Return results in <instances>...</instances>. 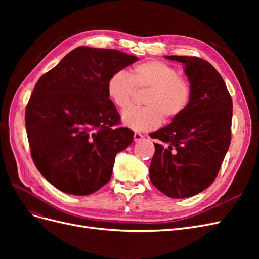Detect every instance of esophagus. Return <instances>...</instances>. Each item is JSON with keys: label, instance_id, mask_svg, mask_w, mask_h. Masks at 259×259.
Returning a JSON list of instances; mask_svg holds the SVG:
<instances>
[{"label": "esophagus", "instance_id": "1", "mask_svg": "<svg viewBox=\"0 0 259 259\" xmlns=\"http://www.w3.org/2000/svg\"><path fill=\"white\" fill-rule=\"evenodd\" d=\"M143 138H144V136L140 134V133H138V132L134 133V140H135V142H140V140H142Z\"/></svg>", "mask_w": 259, "mask_h": 259}]
</instances>
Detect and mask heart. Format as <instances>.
Returning a JSON list of instances; mask_svg holds the SVG:
<instances>
[{
	"label": "heart",
	"instance_id": "b5f03b06",
	"mask_svg": "<svg viewBox=\"0 0 259 259\" xmlns=\"http://www.w3.org/2000/svg\"><path fill=\"white\" fill-rule=\"evenodd\" d=\"M135 89H148L145 107H132L122 113V122L135 131H152L165 121L182 115L191 100V86L177 70L161 60H148L132 67L128 75L113 73L107 82V94L120 109L130 106Z\"/></svg>",
	"mask_w": 259,
	"mask_h": 259
}]
</instances>
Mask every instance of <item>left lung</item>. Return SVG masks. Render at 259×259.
I'll return each mask as SVG.
<instances>
[{
	"label": "left lung",
	"mask_w": 259,
	"mask_h": 259,
	"mask_svg": "<svg viewBox=\"0 0 259 259\" xmlns=\"http://www.w3.org/2000/svg\"><path fill=\"white\" fill-rule=\"evenodd\" d=\"M185 65L191 86L186 111L150 134L161 140L149 174L152 185L173 199L189 198L215 180L231 140L232 99L222 75L199 57L165 56Z\"/></svg>",
	"instance_id": "1"
}]
</instances>
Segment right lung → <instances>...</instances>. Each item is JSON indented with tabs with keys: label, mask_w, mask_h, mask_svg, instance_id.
Segmentation results:
<instances>
[{
	"label": "right lung",
	"mask_w": 259,
	"mask_h": 259,
	"mask_svg": "<svg viewBox=\"0 0 259 259\" xmlns=\"http://www.w3.org/2000/svg\"><path fill=\"white\" fill-rule=\"evenodd\" d=\"M137 60L116 50L80 46L36 82L26 108L31 156L60 191L89 195L110 180L115 155L134 133L116 127L120 114L107 82Z\"/></svg>",
	"instance_id": "add662e5"
}]
</instances>
